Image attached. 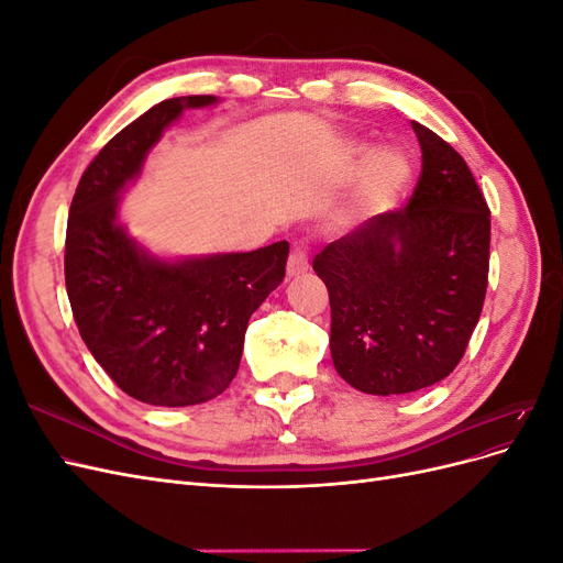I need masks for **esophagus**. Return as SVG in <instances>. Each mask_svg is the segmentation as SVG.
<instances>
[{"mask_svg": "<svg viewBox=\"0 0 563 563\" xmlns=\"http://www.w3.org/2000/svg\"><path fill=\"white\" fill-rule=\"evenodd\" d=\"M310 269V261H308V253H305V249L296 246L291 251V255H288V263H286V275L288 277H300L305 275V272Z\"/></svg>", "mask_w": 563, "mask_h": 563, "instance_id": "34e87169", "label": "esophagus"}]
</instances>
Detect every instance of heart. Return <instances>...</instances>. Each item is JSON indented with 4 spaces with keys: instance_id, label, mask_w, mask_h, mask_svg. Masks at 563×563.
I'll use <instances>...</instances> for the list:
<instances>
[{
    "instance_id": "heart-1",
    "label": "heart",
    "mask_w": 563,
    "mask_h": 563,
    "mask_svg": "<svg viewBox=\"0 0 563 563\" xmlns=\"http://www.w3.org/2000/svg\"><path fill=\"white\" fill-rule=\"evenodd\" d=\"M356 162L366 159L360 180V203L368 213L387 211L411 180V162L399 150L380 147L373 152L366 143H352Z\"/></svg>"
}]
</instances>
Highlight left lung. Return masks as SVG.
Wrapping results in <instances>:
<instances>
[{
  "label": "left lung",
  "instance_id": "obj_1",
  "mask_svg": "<svg viewBox=\"0 0 563 563\" xmlns=\"http://www.w3.org/2000/svg\"><path fill=\"white\" fill-rule=\"evenodd\" d=\"M422 174L401 211L373 216L314 258L331 300L338 376L366 395H406L463 360L488 282L490 213L472 172L411 122Z\"/></svg>",
  "mask_w": 563,
  "mask_h": 563
}]
</instances>
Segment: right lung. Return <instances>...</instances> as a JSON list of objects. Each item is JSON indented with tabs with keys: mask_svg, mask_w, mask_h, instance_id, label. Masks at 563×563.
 Wrapping results in <instances>:
<instances>
[{
	"mask_svg": "<svg viewBox=\"0 0 563 563\" xmlns=\"http://www.w3.org/2000/svg\"><path fill=\"white\" fill-rule=\"evenodd\" d=\"M216 96L168 98L98 152L67 218L65 286L84 343L129 397L192 406L223 395L251 314L286 275L288 242L249 253L157 255L119 216L150 150L185 110Z\"/></svg>",
	"mask_w": 563,
	"mask_h": 563,
	"instance_id": "1",
	"label": "right lung"
}]
</instances>
